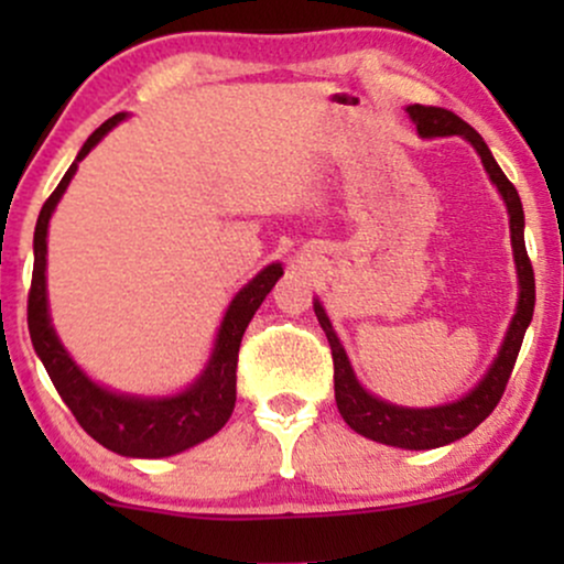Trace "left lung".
Segmentation results:
<instances>
[{
  "mask_svg": "<svg viewBox=\"0 0 564 564\" xmlns=\"http://www.w3.org/2000/svg\"><path fill=\"white\" fill-rule=\"evenodd\" d=\"M408 116L416 124L422 138H448V134H462L467 138L475 151L480 153L485 172L490 174L498 193L503 196V204L509 209V230H511V249H514V264H517V278H520V300H517V313L509 323V332L503 336V345L498 349V358L494 366L488 368V373L480 379V384L475 390L458 398L456 403L437 405V408H403L392 405L387 400L373 398L371 392H366L360 387L358 377H355L352 366H349L345 347L339 345V336L334 334L332 321H328L323 304L315 300V315H318L321 328L326 332L328 345H332V358H334V394H336V408H339L341 419L349 424V430H355L358 435L368 440H377V443L394 445V448L405 451H430L440 448V445H448L453 440L469 435L477 424H482L485 419L494 413V408L501 400L503 390H507V381L511 377V368H514L517 355H520L522 339L533 321V307H535V278H533V264H530L528 249H525V215H522V200L517 196V187L509 183L507 174L501 172V166L496 164L494 153L488 151L485 140L471 129L467 121L458 119L453 111L435 106H408Z\"/></svg>",
  "mask_w": 564,
  "mask_h": 564,
  "instance_id": "1",
  "label": "left lung"
}]
</instances>
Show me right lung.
<instances>
[{
    "mask_svg": "<svg viewBox=\"0 0 564 564\" xmlns=\"http://www.w3.org/2000/svg\"><path fill=\"white\" fill-rule=\"evenodd\" d=\"M124 119L127 113H116L89 134L79 156L63 174L61 185L55 187L53 196L44 200L42 212H39L34 230V275H31L29 291V334L57 394L89 437L97 440L102 448L119 453V456L164 458L217 435L230 419L232 408H236L238 347H241L243 332L249 321L254 318L257 307L275 286L278 278L283 275V268L278 262L268 264L260 275L251 278L238 291L228 313H225L223 326H219L209 364L187 390L172 394V398H134V394L111 392L95 384L74 364V358L57 339L53 323H50L47 278H44V270H47V225L57 200L76 174L79 161L106 138V132H111Z\"/></svg>",
    "mask_w": 564,
    "mask_h": 564,
    "instance_id": "add662e5",
    "label": "right lung"
}]
</instances>
